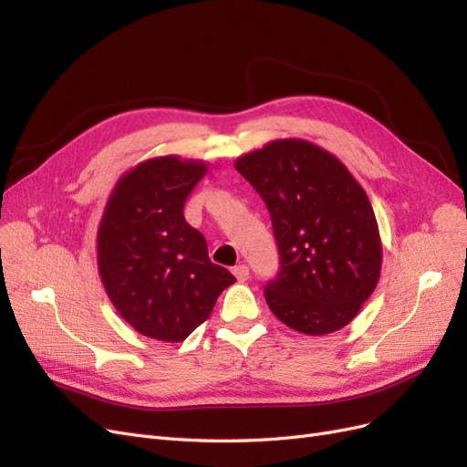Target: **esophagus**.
Segmentation results:
<instances>
[{
  "label": "esophagus",
  "instance_id": "34e87169",
  "mask_svg": "<svg viewBox=\"0 0 467 467\" xmlns=\"http://www.w3.org/2000/svg\"><path fill=\"white\" fill-rule=\"evenodd\" d=\"M232 273L235 275V278L239 282H245L249 278V266L247 265H237V266H234Z\"/></svg>",
  "mask_w": 467,
  "mask_h": 467
}]
</instances>
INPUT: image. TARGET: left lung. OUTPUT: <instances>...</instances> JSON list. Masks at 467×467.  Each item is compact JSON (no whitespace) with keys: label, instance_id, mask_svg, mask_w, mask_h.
Returning a JSON list of instances; mask_svg holds the SVG:
<instances>
[{"label":"left lung","instance_id":"8db88e82","mask_svg":"<svg viewBox=\"0 0 467 467\" xmlns=\"http://www.w3.org/2000/svg\"><path fill=\"white\" fill-rule=\"evenodd\" d=\"M235 169L265 201L278 245V275L265 298L306 335L343 329L374 292L381 242L372 204L335 155L306 140H275Z\"/></svg>","mask_w":467,"mask_h":467}]
</instances>
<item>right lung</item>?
Segmentation results:
<instances>
[{
    "mask_svg": "<svg viewBox=\"0 0 467 467\" xmlns=\"http://www.w3.org/2000/svg\"><path fill=\"white\" fill-rule=\"evenodd\" d=\"M204 161L153 158L122 175L97 232V263L107 296L132 327L179 343L204 323L235 276L208 259L204 235L182 208Z\"/></svg>",
    "mask_w": 467,
    "mask_h": 467,
    "instance_id": "obj_1",
    "label": "right lung"
}]
</instances>
